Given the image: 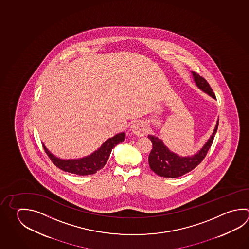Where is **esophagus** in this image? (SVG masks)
<instances>
[{
	"label": "esophagus",
	"mask_w": 249,
	"mask_h": 249,
	"mask_svg": "<svg viewBox=\"0 0 249 249\" xmlns=\"http://www.w3.org/2000/svg\"><path fill=\"white\" fill-rule=\"evenodd\" d=\"M130 131L134 135L142 137V136L145 135V133L147 132V127L144 123L137 121L131 124Z\"/></svg>",
	"instance_id": "1"
}]
</instances>
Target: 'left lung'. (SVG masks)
Returning a JSON list of instances; mask_svg holds the SVG:
<instances>
[{"instance_id":"left-lung-1","label":"left lung","mask_w":249,"mask_h":249,"mask_svg":"<svg viewBox=\"0 0 249 249\" xmlns=\"http://www.w3.org/2000/svg\"><path fill=\"white\" fill-rule=\"evenodd\" d=\"M191 72L196 85L201 90L204 91V93L208 94L210 96L216 99V95L213 93V89L207 81L203 77L200 76L197 72ZM217 126L218 119L217 120V124L214 128L213 134L210 137L208 141L205 143V145L196 154L192 156L185 157H181L180 155L171 152L164 145L163 141L158 139L157 137L148 135V139L152 141L153 144V149L151 150L148 157L150 168L160 177L167 178H177L190 172L195 167L198 166L205 158L207 152L213 144L214 137L217 132Z\"/></svg>"}]
</instances>
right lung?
Masks as SVG:
<instances>
[{
    "mask_svg": "<svg viewBox=\"0 0 249 249\" xmlns=\"http://www.w3.org/2000/svg\"><path fill=\"white\" fill-rule=\"evenodd\" d=\"M124 140L125 133H118L112 138L108 139L101 145V147L95 151L93 154L86 157L75 160H62L58 158L52 154L50 151H48L44 144L42 145L51 160L54 163L55 166L59 167V169L63 170L65 172L75 174L78 176H89L95 174L101 168H103L108 161L111 150L118 144L124 141Z\"/></svg>",
    "mask_w": 249,
    "mask_h": 249,
    "instance_id": "1",
    "label": "right lung"
}]
</instances>
